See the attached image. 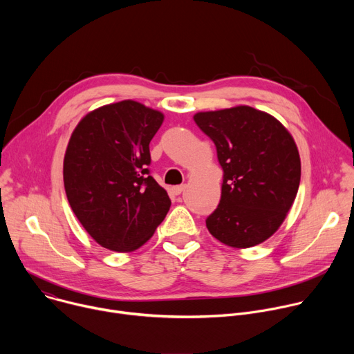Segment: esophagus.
<instances>
[{"label": "esophagus", "mask_w": 354, "mask_h": 354, "mask_svg": "<svg viewBox=\"0 0 354 354\" xmlns=\"http://www.w3.org/2000/svg\"><path fill=\"white\" fill-rule=\"evenodd\" d=\"M185 189H186V185H179V186H174V187H172V190H174L175 194H180Z\"/></svg>", "instance_id": "obj_1"}]
</instances>
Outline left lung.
I'll return each instance as SVG.
<instances>
[{
    "label": "left lung",
    "instance_id": "1",
    "mask_svg": "<svg viewBox=\"0 0 354 354\" xmlns=\"http://www.w3.org/2000/svg\"><path fill=\"white\" fill-rule=\"evenodd\" d=\"M193 120L214 142L223 168L221 200L207 230L231 248L262 243L283 224L298 192L292 136L272 115L246 105L197 112Z\"/></svg>",
    "mask_w": 354,
    "mask_h": 354
}]
</instances>
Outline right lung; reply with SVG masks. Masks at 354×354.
Here are the masks:
<instances>
[{"label": "right lung", "instance_id": "1", "mask_svg": "<svg viewBox=\"0 0 354 354\" xmlns=\"http://www.w3.org/2000/svg\"><path fill=\"white\" fill-rule=\"evenodd\" d=\"M164 113L127 99L86 113L64 156L68 203L85 231L115 252H133L154 235L171 200L149 176V141Z\"/></svg>", "mask_w": 354, "mask_h": 354}]
</instances>
